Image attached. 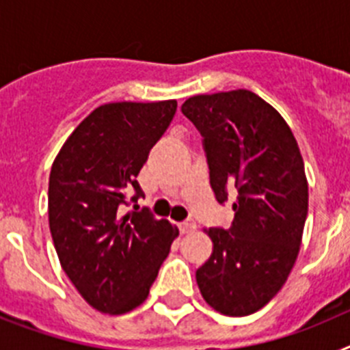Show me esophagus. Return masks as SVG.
<instances>
[{"label": "esophagus", "instance_id": "34e87169", "mask_svg": "<svg viewBox=\"0 0 350 350\" xmlns=\"http://www.w3.org/2000/svg\"><path fill=\"white\" fill-rule=\"evenodd\" d=\"M178 228H180L182 234H187V233H193V231L196 230V224H194V222H191V221H187V222H182Z\"/></svg>", "mask_w": 350, "mask_h": 350}]
</instances>
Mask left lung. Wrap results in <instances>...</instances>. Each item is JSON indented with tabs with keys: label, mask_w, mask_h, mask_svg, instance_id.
<instances>
[{
	"label": "left lung",
	"mask_w": 350,
	"mask_h": 350,
	"mask_svg": "<svg viewBox=\"0 0 350 350\" xmlns=\"http://www.w3.org/2000/svg\"><path fill=\"white\" fill-rule=\"evenodd\" d=\"M182 112L202 133L215 200L238 191L230 228L205 230L213 250L198 287L213 310L254 314L282 289L301 245L308 184L299 147L284 117L247 89L193 96Z\"/></svg>",
	"instance_id": "obj_1"
}]
</instances>
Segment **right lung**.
Returning <instances> with one entry per match:
<instances>
[{
    "label": "right lung",
    "instance_id": "obj_1",
    "mask_svg": "<svg viewBox=\"0 0 350 350\" xmlns=\"http://www.w3.org/2000/svg\"><path fill=\"white\" fill-rule=\"evenodd\" d=\"M175 112V100L101 105L52 163L49 226L55 252L82 298L103 314H126L147 299L178 237L177 228L145 208L124 213L144 196L138 173Z\"/></svg>",
    "mask_w": 350,
    "mask_h": 350
}]
</instances>
